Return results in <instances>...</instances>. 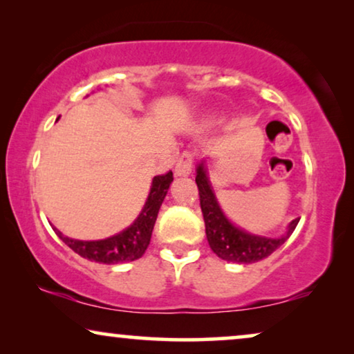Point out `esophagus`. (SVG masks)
Returning a JSON list of instances; mask_svg holds the SVG:
<instances>
[{"label": "esophagus", "instance_id": "esophagus-1", "mask_svg": "<svg viewBox=\"0 0 354 354\" xmlns=\"http://www.w3.org/2000/svg\"><path fill=\"white\" fill-rule=\"evenodd\" d=\"M193 161H195V153L193 151H183L178 158V161L176 164V176L180 177H187L190 176L192 167H193Z\"/></svg>", "mask_w": 354, "mask_h": 354}]
</instances>
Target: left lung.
Segmentation results:
<instances>
[{
    "mask_svg": "<svg viewBox=\"0 0 354 354\" xmlns=\"http://www.w3.org/2000/svg\"><path fill=\"white\" fill-rule=\"evenodd\" d=\"M195 182L198 192H200V206L206 225L207 243L221 259L239 264H251L268 258L285 243V240L293 234L295 227L298 225L299 219L290 222L287 235L280 236V239H266V236L246 234L232 225L227 217L222 214L214 193L207 183L203 164L198 166Z\"/></svg>",
    "mask_w": 354,
    "mask_h": 354,
    "instance_id": "1",
    "label": "left lung"
}]
</instances>
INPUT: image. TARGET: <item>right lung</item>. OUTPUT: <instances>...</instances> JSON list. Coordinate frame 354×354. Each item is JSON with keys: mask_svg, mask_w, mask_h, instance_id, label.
Listing matches in <instances>:
<instances>
[{"mask_svg": "<svg viewBox=\"0 0 354 354\" xmlns=\"http://www.w3.org/2000/svg\"><path fill=\"white\" fill-rule=\"evenodd\" d=\"M172 180V171L154 177L151 192H149L142 214L138 216V219L129 229L111 236V239L98 241H80L67 239L59 230L55 229L56 234L77 254H80L85 259L95 261V263L118 264L142 258L148 248L149 240H151L153 227L154 222H156L159 207H161L164 198L167 195L169 185H171Z\"/></svg>", "mask_w": 354, "mask_h": 354, "instance_id": "add662e5", "label": "right lung"}]
</instances>
